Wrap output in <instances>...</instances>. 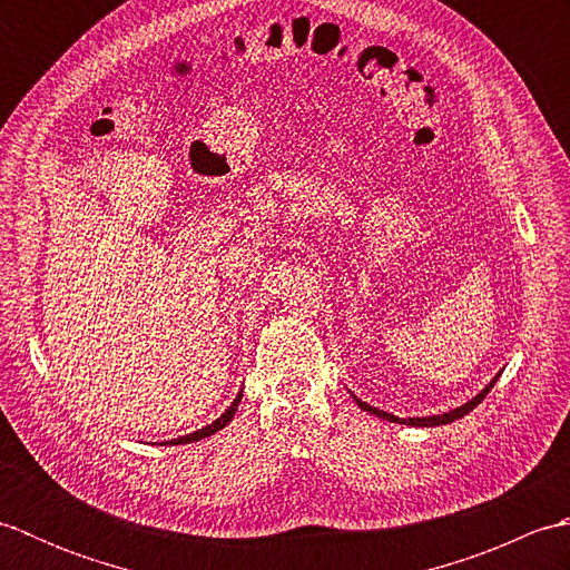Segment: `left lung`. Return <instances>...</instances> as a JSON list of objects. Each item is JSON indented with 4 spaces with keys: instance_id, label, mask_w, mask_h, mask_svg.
<instances>
[{
    "instance_id": "left-lung-1",
    "label": "left lung",
    "mask_w": 570,
    "mask_h": 570,
    "mask_svg": "<svg viewBox=\"0 0 570 570\" xmlns=\"http://www.w3.org/2000/svg\"><path fill=\"white\" fill-rule=\"evenodd\" d=\"M500 377V374H498ZM498 377H494L485 390H482L478 396H472L470 402H465L463 406H458V409H453V411H448V414H439V416H421V419H399V416H394V414H386V411H382V409H377V406H370V404H365V402H360L357 396H353L355 402H357V406L362 409V411H370V414H374V416H380V419H386V421H394V423H406V426H443V423H451V421H455V419H463L465 414H470L472 409H475L482 399H485V394L492 390L494 386V382H498Z\"/></svg>"
}]
</instances>
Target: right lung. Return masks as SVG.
Returning <instances> with one entry per match:
<instances>
[{"label":"right lung","mask_w":570,"mask_h":570,"mask_svg":"<svg viewBox=\"0 0 570 570\" xmlns=\"http://www.w3.org/2000/svg\"><path fill=\"white\" fill-rule=\"evenodd\" d=\"M239 399H242V392L237 394V399L233 404H229V409L225 411V414L217 419V421H213V423H208V426L205 429H200V431H196V433H188V435H180V439H174V441H166L168 445H180V443H193V441H200V439H208V435H213L215 431H220V429H225L229 421H233V416H235V411H237V406H239ZM164 445V443H161Z\"/></svg>","instance_id":"obj_1"}]
</instances>
